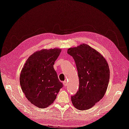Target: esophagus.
I'll list each match as a JSON object with an SVG mask.
<instances>
[{"label":"esophagus","mask_w":129,"mask_h":129,"mask_svg":"<svg viewBox=\"0 0 129 129\" xmlns=\"http://www.w3.org/2000/svg\"><path fill=\"white\" fill-rule=\"evenodd\" d=\"M63 85H64V86H66V85H67V81H63Z\"/></svg>","instance_id":"1"}]
</instances>
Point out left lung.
I'll list each match as a JSON object with an SVG mask.
<instances>
[{
  "instance_id": "8db88e82",
  "label": "left lung",
  "mask_w": 129,
  "mask_h": 129,
  "mask_svg": "<svg viewBox=\"0 0 129 129\" xmlns=\"http://www.w3.org/2000/svg\"><path fill=\"white\" fill-rule=\"evenodd\" d=\"M67 53L75 61L79 78V90L71 96L78 110L91 108L102 99L108 86L110 70L101 54L86 44L70 48Z\"/></svg>"
}]
</instances>
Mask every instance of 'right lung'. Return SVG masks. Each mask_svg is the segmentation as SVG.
Wrapping results in <instances>:
<instances>
[{
	"label": "right lung",
	"mask_w": 129,
	"mask_h": 129,
	"mask_svg": "<svg viewBox=\"0 0 129 129\" xmlns=\"http://www.w3.org/2000/svg\"><path fill=\"white\" fill-rule=\"evenodd\" d=\"M61 52L60 49L55 48L34 53L21 70L20 83L22 90L31 103L40 108L52 104L63 87L53 67Z\"/></svg>",
	"instance_id": "obj_1"
}]
</instances>
